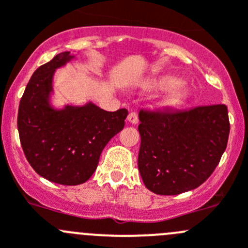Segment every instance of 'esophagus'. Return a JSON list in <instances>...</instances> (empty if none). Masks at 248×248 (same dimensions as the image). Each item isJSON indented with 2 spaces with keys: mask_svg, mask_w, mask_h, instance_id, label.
<instances>
[{
  "mask_svg": "<svg viewBox=\"0 0 248 248\" xmlns=\"http://www.w3.org/2000/svg\"><path fill=\"white\" fill-rule=\"evenodd\" d=\"M126 119H128V122L131 123V124H138V122H139L138 114H136V113H134V112L129 113V115H128V118H126Z\"/></svg>",
  "mask_w": 248,
  "mask_h": 248,
  "instance_id": "obj_1",
  "label": "esophagus"
}]
</instances>
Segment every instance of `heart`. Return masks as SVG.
I'll list each match as a JSON object with an SVG mask.
<instances>
[{
	"label": "heart",
	"mask_w": 248,
	"mask_h": 248,
	"mask_svg": "<svg viewBox=\"0 0 248 248\" xmlns=\"http://www.w3.org/2000/svg\"><path fill=\"white\" fill-rule=\"evenodd\" d=\"M153 87L159 91L170 90L164 100L166 105H178L186 97V89L183 86V80L175 75H164L158 78L153 81Z\"/></svg>",
	"instance_id": "b5f03b06"
}]
</instances>
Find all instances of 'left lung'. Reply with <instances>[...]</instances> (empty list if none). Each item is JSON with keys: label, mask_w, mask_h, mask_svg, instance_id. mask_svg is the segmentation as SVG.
Returning <instances> with one entry per match:
<instances>
[{"label": "left lung", "mask_w": 248, "mask_h": 248, "mask_svg": "<svg viewBox=\"0 0 248 248\" xmlns=\"http://www.w3.org/2000/svg\"><path fill=\"white\" fill-rule=\"evenodd\" d=\"M138 167L146 187L157 195L193 190L211 176L228 143L225 105L174 112L139 113Z\"/></svg>", "instance_id": "8db88e82"}]
</instances>
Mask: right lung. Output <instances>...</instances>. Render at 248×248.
<instances>
[{
	"instance_id": "right-lung-1",
	"label": "right lung",
	"mask_w": 248,
	"mask_h": 248,
	"mask_svg": "<svg viewBox=\"0 0 248 248\" xmlns=\"http://www.w3.org/2000/svg\"><path fill=\"white\" fill-rule=\"evenodd\" d=\"M65 51L37 68L30 78L18 110V131L28 162L39 175L61 185H80L96 170L101 152L124 128L125 108L101 109L85 105L53 103L56 70L77 61Z\"/></svg>"
}]
</instances>
